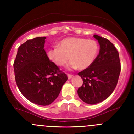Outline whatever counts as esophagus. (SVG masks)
I'll list each match as a JSON object with an SVG mask.
<instances>
[{"label": "esophagus", "instance_id": "1", "mask_svg": "<svg viewBox=\"0 0 134 134\" xmlns=\"http://www.w3.org/2000/svg\"><path fill=\"white\" fill-rule=\"evenodd\" d=\"M72 76H73V75H72V74H67V77H68L69 79H71V78L72 77Z\"/></svg>", "mask_w": 134, "mask_h": 134}]
</instances>
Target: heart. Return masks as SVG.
Here are the masks:
<instances>
[{
  "mask_svg": "<svg viewBox=\"0 0 134 134\" xmlns=\"http://www.w3.org/2000/svg\"><path fill=\"white\" fill-rule=\"evenodd\" d=\"M98 52L99 46L94 40L70 37L62 40L58 43V47L48 50L47 57L59 67L67 64L70 57L71 61L67 65V69L74 70L79 67L84 70L93 64Z\"/></svg>",
  "mask_w": 134,
  "mask_h": 134,
  "instance_id": "obj_1",
  "label": "heart"
}]
</instances>
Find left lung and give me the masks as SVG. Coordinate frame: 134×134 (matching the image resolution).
<instances>
[{
    "label": "left lung",
    "mask_w": 134,
    "mask_h": 134,
    "mask_svg": "<svg viewBox=\"0 0 134 134\" xmlns=\"http://www.w3.org/2000/svg\"><path fill=\"white\" fill-rule=\"evenodd\" d=\"M93 36L100 46L99 55L90 67L78 73L83 80L78 96L90 104L102 102L111 94L121 70L119 54L113 44L97 35Z\"/></svg>",
    "instance_id": "8db88e82"
}]
</instances>
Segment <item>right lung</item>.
<instances>
[{
	"label": "right lung",
	"mask_w": 134,
	"mask_h": 134,
	"mask_svg": "<svg viewBox=\"0 0 134 134\" xmlns=\"http://www.w3.org/2000/svg\"><path fill=\"white\" fill-rule=\"evenodd\" d=\"M46 37L28 40L19 47L14 62L15 79L26 99L36 104L49 105L60 93L67 75L48 58Z\"/></svg>",
	"instance_id": "add662e5"
}]
</instances>
